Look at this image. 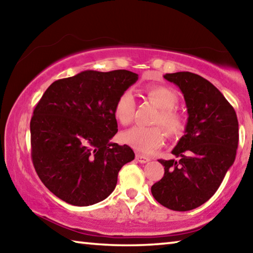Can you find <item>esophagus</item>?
<instances>
[{
  "instance_id": "34e87169",
  "label": "esophagus",
  "mask_w": 253,
  "mask_h": 253,
  "mask_svg": "<svg viewBox=\"0 0 253 253\" xmlns=\"http://www.w3.org/2000/svg\"><path fill=\"white\" fill-rule=\"evenodd\" d=\"M136 161L142 163V164H144V163H147L151 161V158H149L148 156H145V155H142V154H136Z\"/></svg>"
}]
</instances>
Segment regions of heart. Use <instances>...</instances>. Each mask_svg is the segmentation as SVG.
Returning a JSON list of instances; mask_svg holds the SVG:
<instances>
[{
  "mask_svg": "<svg viewBox=\"0 0 253 253\" xmlns=\"http://www.w3.org/2000/svg\"><path fill=\"white\" fill-rule=\"evenodd\" d=\"M149 101L160 108V114L155 119L156 125H162L169 136L181 135L184 130V122L179 114L174 110L178 102V96L173 89L166 85L155 84L145 89ZM136 101L134 95L129 91H124L114 107L115 118L126 126L134 121ZM123 140L140 153H152L162 146L164 142V132L158 126L143 127L135 126L123 134Z\"/></svg>",
  "mask_w": 253,
  "mask_h": 253,
  "instance_id": "obj_1",
  "label": "heart"
}]
</instances>
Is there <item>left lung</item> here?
<instances>
[{"label":"left lung","instance_id":"obj_1","mask_svg":"<svg viewBox=\"0 0 253 253\" xmlns=\"http://www.w3.org/2000/svg\"><path fill=\"white\" fill-rule=\"evenodd\" d=\"M164 78L181 89L188 118L185 134L172 151L179 160H158L165 172L152 194L163 207L190 211L212 198L233 164L238 118L219 89L203 77L182 71Z\"/></svg>","mask_w":253,"mask_h":253}]
</instances>
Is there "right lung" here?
Returning a JSON list of instances; mask_svg holds the SVG:
<instances>
[{"label": "right lung", "instance_id": "obj_1", "mask_svg": "<svg viewBox=\"0 0 253 253\" xmlns=\"http://www.w3.org/2000/svg\"><path fill=\"white\" fill-rule=\"evenodd\" d=\"M137 79L128 70H87L54 81L41 97L30 122L31 157L59 199L88 207L115 190L118 172L135 154L109 142L118 131L114 107Z\"/></svg>", "mask_w": 253, "mask_h": 253}]
</instances>
